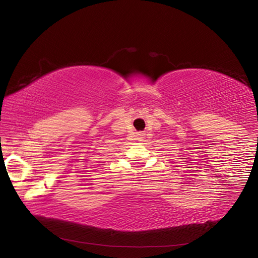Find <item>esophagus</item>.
<instances>
[{"mask_svg": "<svg viewBox=\"0 0 258 258\" xmlns=\"http://www.w3.org/2000/svg\"><path fill=\"white\" fill-rule=\"evenodd\" d=\"M139 135H140V138H143V135H145V134H143V133H140Z\"/></svg>", "mask_w": 258, "mask_h": 258, "instance_id": "obj_1", "label": "esophagus"}]
</instances>
